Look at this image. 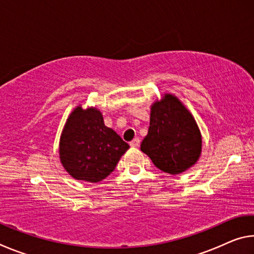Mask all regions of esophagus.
Wrapping results in <instances>:
<instances>
[{
	"mask_svg": "<svg viewBox=\"0 0 254 254\" xmlns=\"http://www.w3.org/2000/svg\"><path fill=\"white\" fill-rule=\"evenodd\" d=\"M130 145H131L132 148L139 147V145H140V140L139 139H133L131 142H130Z\"/></svg>",
	"mask_w": 254,
	"mask_h": 254,
	"instance_id": "1",
	"label": "esophagus"
}]
</instances>
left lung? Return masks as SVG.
Listing matches in <instances>:
<instances>
[{
  "label": "left lung",
  "instance_id": "8db88e82",
  "mask_svg": "<svg viewBox=\"0 0 254 254\" xmlns=\"http://www.w3.org/2000/svg\"><path fill=\"white\" fill-rule=\"evenodd\" d=\"M141 151L161 171L178 175L194 166L201 152L198 126L177 97L165 94L154 102L150 112L148 134Z\"/></svg>",
  "mask_w": 254,
  "mask_h": 254
}]
</instances>
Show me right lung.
Here are the masks:
<instances>
[{
	"label": "right lung",
	"mask_w": 254,
	"mask_h": 254,
	"mask_svg": "<svg viewBox=\"0 0 254 254\" xmlns=\"http://www.w3.org/2000/svg\"><path fill=\"white\" fill-rule=\"evenodd\" d=\"M128 148L117 132L105 127L100 111L77 106L64 127L59 157L72 178L98 183L115 169Z\"/></svg>",
	"instance_id": "right-lung-1"
}]
</instances>
